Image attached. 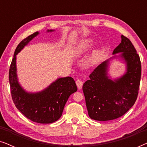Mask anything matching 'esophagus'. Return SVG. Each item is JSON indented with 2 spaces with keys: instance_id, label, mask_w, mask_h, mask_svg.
Segmentation results:
<instances>
[{
  "instance_id": "obj_1",
  "label": "esophagus",
  "mask_w": 147,
  "mask_h": 147,
  "mask_svg": "<svg viewBox=\"0 0 147 147\" xmlns=\"http://www.w3.org/2000/svg\"><path fill=\"white\" fill-rule=\"evenodd\" d=\"M76 85H77V86H78V89L79 90L82 89V86H83V82L80 80H77L76 81Z\"/></svg>"
}]
</instances>
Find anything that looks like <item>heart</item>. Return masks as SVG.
<instances>
[{"instance_id":"obj_1","label":"heart","mask_w":147,"mask_h":147,"mask_svg":"<svg viewBox=\"0 0 147 147\" xmlns=\"http://www.w3.org/2000/svg\"><path fill=\"white\" fill-rule=\"evenodd\" d=\"M93 43L92 39H87L85 41H82L79 45H78L77 49L76 50V55H82L87 52L89 49V48L92 46V44ZM100 55V51L99 49H96L92 52V53L90 55V57L88 59V64L89 65H92L96 63L97 59L99 57Z\"/></svg>"}]
</instances>
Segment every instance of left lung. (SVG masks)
Segmentation results:
<instances>
[{
  "label": "left lung",
  "mask_w": 147,
  "mask_h": 147,
  "mask_svg": "<svg viewBox=\"0 0 147 147\" xmlns=\"http://www.w3.org/2000/svg\"><path fill=\"white\" fill-rule=\"evenodd\" d=\"M118 53L120 54L116 55ZM112 55L94 70L82 88L88 115L98 121L123 116L135 103L138 94L141 63L131 41L122 35L121 43ZM114 59L125 64V71L119 77L112 78L108 72Z\"/></svg>",
  "instance_id": "1"
}]
</instances>
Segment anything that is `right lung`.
<instances>
[{
	"instance_id": "obj_1",
	"label": "right lung",
	"mask_w": 147,
	"mask_h": 147,
	"mask_svg": "<svg viewBox=\"0 0 147 147\" xmlns=\"http://www.w3.org/2000/svg\"><path fill=\"white\" fill-rule=\"evenodd\" d=\"M55 30H47L51 33ZM39 34L35 32L23 39L16 48L9 69V84L13 102L18 110L32 121L49 124L60 118L69 96L78 90L71 77L59 78L39 92H27L20 84L17 76V55Z\"/></svg>"
}]
</instances>
